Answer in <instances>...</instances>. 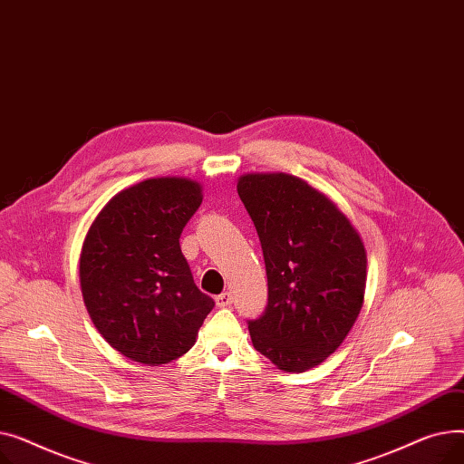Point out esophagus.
Wrapping results in <instances>:
<instances>
[{
  "instance_id": "1",
  "label": "esophagus",
  "mask_w": 464,
  "mask_h": 464,
  "mask_svg": "<svg viewBox=\"0 0 464 464\" xmlns=\"http://www.w3.org/2000/svg\"><path fill=\"white\" fill-rule=\"evenodd\" d=\"M231 301H233V295L229 294V291H224V294H219V295L216 297V304H218V306H229Z\"/></svg>"
}]
</instances>
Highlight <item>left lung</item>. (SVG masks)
<instances>
[{
    "instance_id": "left-lung-1",
    "label": "left lung",
    "mask_w": 464,
    "mask_h": 464,
    "mask_svg": "<svg viewBox=\"0 0 464 464\" xmlns=\"http://www.w3.org/2000/svg\"><path fill=\"white\" fill-rule=\"evenodd\" d=\"M237 191L256 226L269 285L263 314L248 320L252 344L278 369L303 372L355 324L367 254L350 219L301 179L246 175Z\"/></svg>"
}]
</instances>
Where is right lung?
<instances>
[{
  "label": "right lung",
  "instance_id": "right-lung-1",
  "mask_svg": "<svg viewBox=\"0 0 464 464\" xmlns=\"http://www.w3.org/2000/svg\"><path fill=\"white\" fill-rule=\"evenodd\" d=\"M201 201L198 182L144 180L114 195L84 238V304L97 331L131 361L158 367L184 355L214 308L180 250Z\"/></svg>",
  "mask_w": 464,
  "mask_h": 464
}]
</instances>
